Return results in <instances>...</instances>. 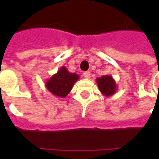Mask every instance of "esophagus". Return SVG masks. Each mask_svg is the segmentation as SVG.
<instances>
[{
    "mask_svg": "<svg viewBox=\"0 0 159 159\" xmlns=\"http://www.w3.org/2000/svg\"><path fill=\"white\" fill-rule=\"evenodd\" d=\"M83 77L85 78H89L91 77V73H90V72H83Z\"/></svg>",
    "mask_w": 159,
    "mask_h": 159,
    "instance_id": "1",
    "label": "esophagus"
}]
</instances>
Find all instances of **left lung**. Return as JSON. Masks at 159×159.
Returning <instances> with one entry per match:
<instances>
[{
	"mask_svg": "<svg viewBox=\"0 0 159 159\" xmlns=\"http://www.w3.org/2000/svg\"><path fill=\"white\" fill-rule=\"evenodd\" d=\"M96 82L100 92L106 97L113 96L117 91V85L116 81L111 75H103L102 77H97Z\"/></svg>",
	"mask_w": 159,
	"mask_h": 159,
	"instance_id": "left-lung-1",
	"label": "left lung"
}]
</instances>
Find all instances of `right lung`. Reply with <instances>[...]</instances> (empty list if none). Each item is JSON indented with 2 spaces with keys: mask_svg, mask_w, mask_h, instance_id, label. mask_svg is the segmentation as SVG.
Listing matches in <instances>:
<instances>
[{
  "mask_svg": "<svg viewBox=\"0 0 159 159\" xmlns=\"http://www.w3.org/2000/svg\"><path fill=\"white\" fill-rule=\"evenodd\" d=\"M79 78L77 73L69 72L67 67L62 66L57 73L46 81L45 87L54 97L65 98L71 92L75 82Z\"/></svg>",
  "mask_w": 159,
  "mask_h": 159,
  "instance_id": "right-lung-1",
  "label": "right lung"
}]
</instances>
